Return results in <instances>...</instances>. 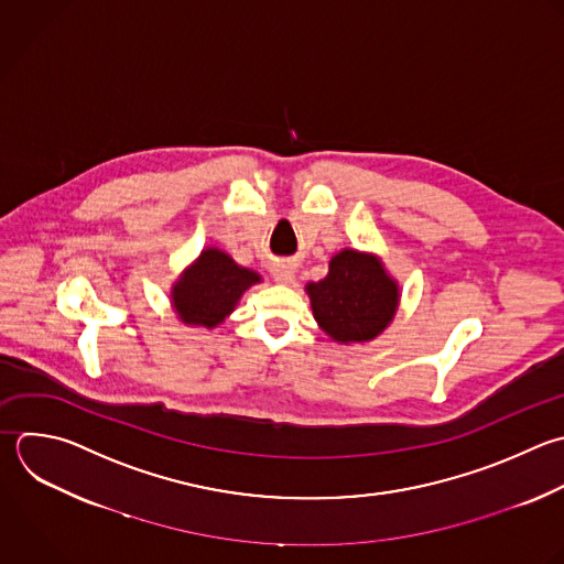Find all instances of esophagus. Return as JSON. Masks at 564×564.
Masks as SVG:
<instances>
[{
    "label": "esophagus",
    "instance_id": "34e87169",
    "mask_svg": "<svg viewBox=\"0 0 564 564\" xmlns=\"http://www.w3.org/2000/svg\"><path fill=\"white\" fill-rule=\"evenodd\" d=\"M273 278L278 284H291L295 280V264L289 260H282L273 267Z\"/></svg>",
    "mask_w": 564,
    "mask_h": 564
}]
</instances>
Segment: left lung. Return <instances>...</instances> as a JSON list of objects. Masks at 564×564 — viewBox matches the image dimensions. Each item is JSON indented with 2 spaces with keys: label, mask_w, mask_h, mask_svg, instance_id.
Returning <instances> with one entry per match:
<instances>
[{
  "label": "left lung",
  "mask_w": 564,
  "mask_h": 564,
  "mask_svg": "<svg viewBox=\"0 0 564 564\" xmlns=\"http://www.w3.org/2000/svg\"><path fill=\"white\" fill-rule=\"evenodd\" d=\"M317 326L337 344H366L377 339L394 319L401 286L377 253L341 249L328 262L319 282L306 284Z\"/></svg>",
  "instance_id": "obj_1"
}]
</instances>
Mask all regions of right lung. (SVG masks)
<instances>
[{
    "mask_svg": "<svg viewBox=\"0 0 564 564\" xmlns=\"http://www.w3.org/2000/svg\"><path fill=\"white\" fill-rule=\"evenodd\" d=\"M260 282L258 271L238 264L218 247H205L172 284L170 302L185 326L214 330L236 311L242 295Z\"/></svg>",
    "mask_w": 564,
    "mask_h": 564,
    "instance_id": "obj_1",
    "label": "right lung"
}]
</instances>
